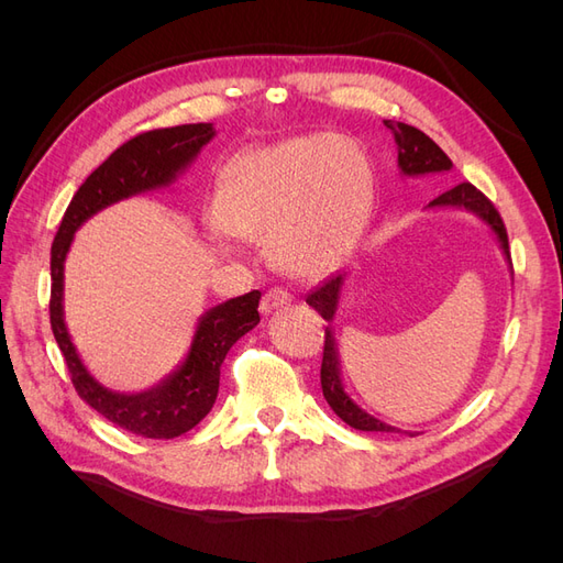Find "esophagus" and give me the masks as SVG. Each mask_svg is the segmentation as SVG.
Masks as SVG:
<instances>
[{"label":"esophagus","instance_id":"1","mask_svg":"<svg viewBox=\"0 0 563 563\" xmlns=\"http://www.w3.org/2000/svg\"><path fill=\"white\" fill-rule=\"evenodd\" d=\"M288 302H291V294H288L286 288L275 286V288H269V291L263 296V300H261V312H263V314H269L272 310L286 308Z\"/></svg>","mask_w":563,"mask_h":563}]
</instances>
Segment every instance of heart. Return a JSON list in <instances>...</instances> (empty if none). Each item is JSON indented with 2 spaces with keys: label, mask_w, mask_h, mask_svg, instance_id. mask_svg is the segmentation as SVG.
Returning a JSON list of instances; mask_svg holds the SVG:
<instances>
[{
  "label": "heart",
  "mask_w": 563,
  "mask_h": 563,
  "mask_svg": "<svg viewBox=\"0 0 563 563\" xmlns=\"http://www.w3.org/2000/svg\"><path fill=\"white\" fill-rule=\"evenodd\" d=\"M373 176L362 150L314 133L225 166L216 225L236 240L267 242V255L298 279L343 263L366 225Z\"/></svg>",
  "instance_id": "heart-1"
}]
</instances>
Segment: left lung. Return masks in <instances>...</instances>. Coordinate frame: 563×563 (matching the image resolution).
Masks as SVG:
<instances>
[{
	"instance_id": "obj_1",
	"label": "left lung",
	"mask_w": 563,
	"mask_h": 563,
	"mask_svg": "<svg viewBox=\"0 0 563 563\" xmlns=\"http://www.w3.org/2000/svg\"><path fill=\"white\" fill-rule=\"evenodd\" d=\"M385 126L395 133V141L399 147V168L406 176H420V174H444L451 172L453 162L449 159V155L441 150L430 135H424L420 129L408 126V124H391L385 122ZM430 207H465L474 213H479L486 223L493 228V232L498 234L500 246L505 251V255L509 258V242H507V230L503 218L498 213V209L493 207L490 199L476 190L472 183H457L451 190L441 192L437 199L430 201ZM345 275H335L329 282H323L321 286H317L314 291L305 298V302L312 305V308L331 321L335 314V305H338V296L340 288H343ZM321 391L323 399L329 401V406L335 411V416L340 420H345L350 428L354 430H364V432H395L391 424L380 422L378 418L368 416L366 411H362L356 406L340 383V373H338V356H335V343H333V333L327 327V333H323V356H321Z\"/></svg>"
}]
</instances>
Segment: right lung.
Here are the masks:
<instances>
[{"mask_svg": "<svg viewBox=\"0 0 563 563\" xmlns=\"http://www.w3.org/2000/svg\"><path fill=\"white\" fill-rule=\"evenodd\" d=\"M213 124H183L133 135L79 185L51 244V329L65 356L77 395L117 428L147 439H174L207 418L218 397L220 364L230 347L261 321V291L232 298L201 317L190 354L172 378L139 395H117L98 385L79 362L63 321V263L84 220L135 192L168 185L213 139Z\"/></svg>", "mask_w": 563, "mask_h": 563, "instance_id": "obj_1", "label": "right lung"}]
</instances>
